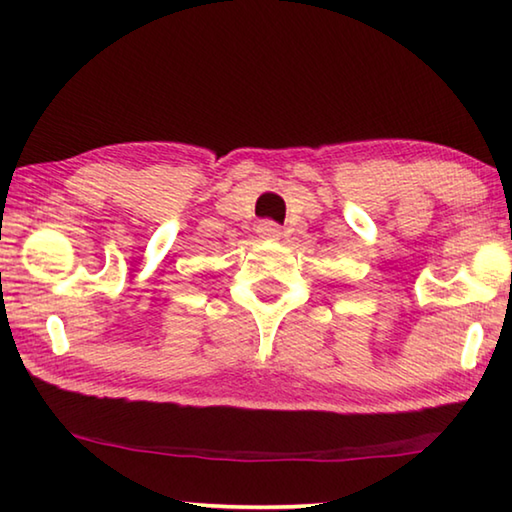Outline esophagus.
I'll return each mask as SVG.
<instances>
[{
	"mask_svg": "<svg viewBox=\"0 0 512 512\" xmlns=\"http://www.w3.org/2000/svg\"><path fill=\"white\" fill-rule=\"evenodd\" d=\"M257 232H259V237H262V239H268V241H277V239L282 237L280 228H277V225H275L273 221H264V223H259Z\"/></svg>",
	"mask_w": 512,
	"mask_h": 512,
	"instance_id": "34e87169",
	"label": "esophagus"
}]
</instances>
